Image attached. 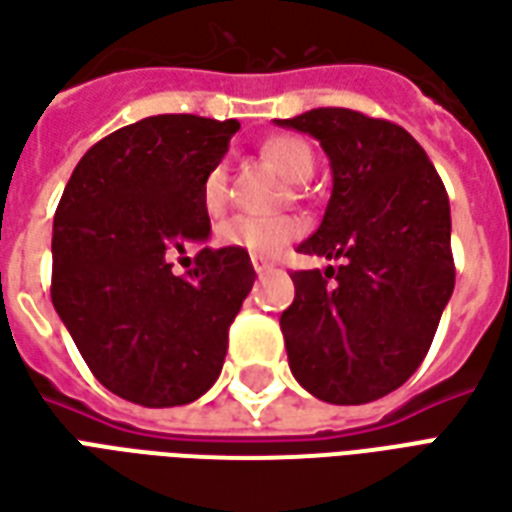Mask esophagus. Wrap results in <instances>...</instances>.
Instances as JSON below:
<instances>
[{
  "label": "esophagus",
  "instance_id": "obj_1",
  "mask_svg": "<svg viewBox=\"0 0 512 512\" xmlns=\"http://www.w3.org/2000/svg\"><path fill=\"white\" fill-rule=\"evenodd\" d=\"M252 266H255V271L260 274V271H268V268L274 266V263H271V260L263 255H252Z\"/></svg>",
  "mask_w": 512,
  "mask_h": 512
}]
</instances>
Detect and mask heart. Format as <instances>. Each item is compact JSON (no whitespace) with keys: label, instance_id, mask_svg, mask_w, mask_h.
Returning a JSON list of instances; mask_svg holds the SVG:
<instances>
[{"label":"heart","instance_id":"heart-1","mask_svg":"<svg viewBox=\"0 0 512 512\" xmlns=\"http://www.w3.org/2000/svg\"><path fill=\"white\" fill-rule=\"evenodd\" d=\"M260 153L268 164L279 169L288 180H307L315 169V156L307 142H301L296 136H271L263 142ZM230 197L227 186V167L213 164L205 178H202V205L205 211L216 216L224 211ZM307 230V224L301 216L285 213V216H249V213H235L230 219H224L216 227V238L224 246L246 249L252 255H277L282 246L296 241Z\"/></svg>","mask_w":512,"mask_h":512}]
</instances>
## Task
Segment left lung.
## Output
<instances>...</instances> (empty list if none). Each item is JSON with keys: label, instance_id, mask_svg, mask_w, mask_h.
I'll use <instances>...</instances> for the list:
<instances>
[{"label": "left lung", "instance_id": "obj_1", "mask_svg": "<svg viewBox=\"0 0 512 512\" xmlns=\"http://www.w3.org/2000/svg\"><path fill=\"white\" fill-rule=\"evenodd\" d=\"M279 126L315 136L332 164V197L304 255L340 268L293 271L282 312L293 376L337 406L395 392L428 354L455 288L450 200L406 128L321 106Z\"/></svg>", "mask_w": 512, "mask_h": 512}]
</instances>
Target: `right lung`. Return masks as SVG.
Masks as SVG:
<instances>
[{
  "label": "right lung",
  "instance_id": "add662e5",
  "mask_svg": "<svg viewBox=\"0 0 512 512\" xmlns=\"http://www.w3.org/2000/svg\"><path fill=\"white\" fill-rule=\"evenodd\" d=\"M238 128L197 115L117 128L84 153L54 213V310L93 376L139 406H183L211 389L255 285L235 246H205L180 277L169 263L211 235L202 178Z\"/></svg>",
  "mask_w": 512,
  "mask_h": 512
}]
</instances>
